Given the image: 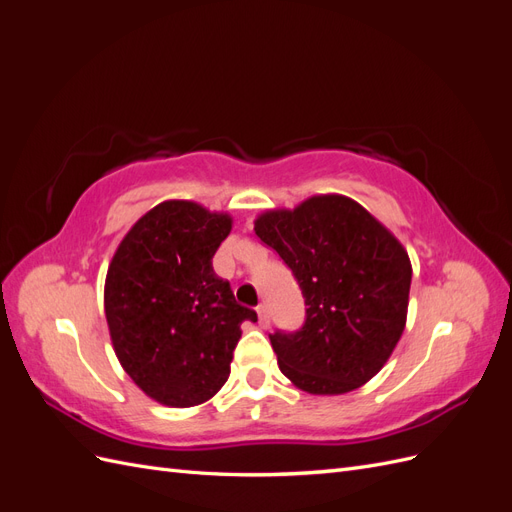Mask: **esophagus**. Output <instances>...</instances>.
Segmentation results:
<instances>
[{
    "instance_id": "esophagus-1",
    "label": "esophagus",
    "mask_w": 512,
    "mask_h": 512,
    "mask_svg": "<svg viewBox=\"0 0 512 512\" xmlns=\"http://www.w3.org/2000/svg\"><path fill=\"white\" fill-rule=\"evenodd\" d=\"M256 312H258L260 327H269V309H267V305L260 303V305L256 307Z\"/></svg>"
}]
</instances>
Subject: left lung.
<instances>
[{
    "instance_id": "1",
    "label": "left lung",
    "mask_w": 512,
    "mask_h": 512,
    "mask_svg": "<svg viewBox=\"0 0 512 512\" xmlns=\"http://www.w3.org/2000/svg\"><path fill=\"white\" fill-rule=\"evenodd\" d=\"M254 230L286 262L307 305L299 331L269 335L282 374L312 395L359 389L404 333L408 252L367 209L337 194L262 213Z\"/></svg>"
}]
</instances>
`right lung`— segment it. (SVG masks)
<instances>
[{"label": "right lung", "instance_id": "1", "mask_svg": "<svg viewBox=\"0 0 512 512\" xmlns=\"http://www.w3.org/2000/svg\"><path fill=\"white\" fill-rule=\"evenodd\" d=\"M230 228L226 213L166 200L130 228L108 267L104 312L117 359L164 406L190 408L218 393L241 322L258 320L213 271Z\"/></svg>", "mask_w": 512, "mask_h": 512}]
</instances>
